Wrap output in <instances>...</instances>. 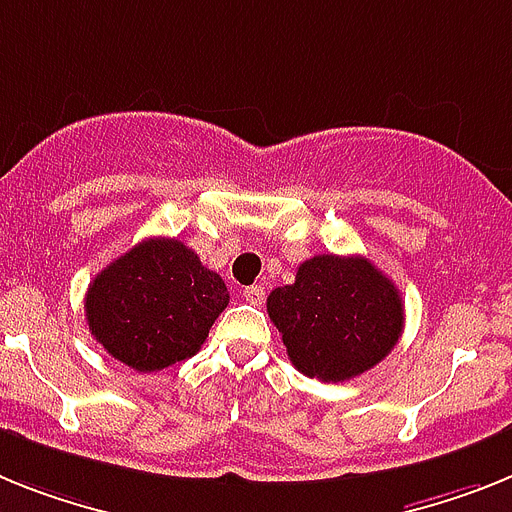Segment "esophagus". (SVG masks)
<instances>
[{
	"label": "esophagus",
	"instance_id": "34e87169",
	"mask_svg": "<svg viewBox=\"0 0 512 512\" xmlns=\"http://www.w3.org/2000/svg\"><path fill=\"white\" fill-rule=\"evenodd\" d=\"M242 296L250 301L252 306H260L262 301H265V288H262V286H247L242 291Z\"/></svg>",
	"mask_w": 512,
	"mask_h": 512
}]
</instances>
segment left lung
Listing matches in <instances>:
<instances>
[{
    "instance_id": "1",
    "label": "left lung",
    "mask_w": 512,
    "mask_h": 512,
    "mask_svg": "<svg viewBox=\"0 0 512 512\" xmlns=\"http://www.w3.org/2000/svg\"><path fill=\"white\" fill-rule=\"evenodd\" d=\"M288 358L309 379L348 381L381 363L404 330L397 286L366 257L317 255L268 296Z\"/></svg>"
}]
</instances>
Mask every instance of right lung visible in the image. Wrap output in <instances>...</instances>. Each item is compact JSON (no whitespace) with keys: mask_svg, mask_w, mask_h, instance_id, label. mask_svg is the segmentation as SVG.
Masks as SVG:
<instances>
[{"mask_svg":"<svg viewBox=\"0 0 512 512\" xmlns=\"http://www.w3.org/2000/svg\"><path fill=\"white\" fill-rule=\"evenodd\" d=\"M226 304L221 275L203 268L190 247L151 237L95 275L84 317L115 361L154 373L198 353Z\"/></svg>","mask_w":512,"mask_h":512,"instance_id":"obj_1","label":"right lung"}]
</instances>
